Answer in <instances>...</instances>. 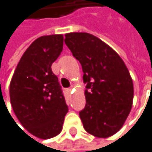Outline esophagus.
<instances>
[{
	"instance_id": "obj_1",
	"label": "esophagus",
	"mask_w": 152,
	"mask_h": 152,
	"mask_svg": "<svg viewBox=\"0 0 152 152\" xmlns=\"http://www.w3.org/2000/svg\"><path fill=\"white\" fill-rule=\"evenodd\" d=\"M74 89H75V87L72 85V87H69V88L68 89V91H69V92H72V91H74Z\"/></svg>"
}]
</instances>
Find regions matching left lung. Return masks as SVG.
Wrapping results in <instances>:
<instances>
[{
  "mask_svg": "<svg viewBox=\"0 0 152 152\" xmlns=\"http://www.w3.org/2000/svg\"><path fill=\"white\" fill-rule=\"evenodd\" d=\"M65 44L83 68L86 104L80 112L84 129L108 137L123 126L134 97L132 78L123 59L100 38L89 33H68Z\"/></svg>",
  "mask_w": 152,
  "mask_h": 152,
  "instance_id": "8db88e82",
  "label": "left lung"
}]
</instances>
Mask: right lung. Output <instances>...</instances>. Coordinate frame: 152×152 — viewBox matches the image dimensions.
<instances>
[{
	"label": "right lung",
	"instance_id": "obj_1",
	"mask_svg": "<svg viewBox=\"0 0 152 152\" xmlns=\"http://www.w3.org/2000/svg\"><path fill=\"white\" fill-rule=\"evenodd\" d=\"M63 49V36L36 39L23 54L10 83V100L16 117L33 136L48 140L58 136L68 106L51 65Z\"/></svg>",
	"mask_w": 152,
	"mask_h": 152
}]
</instances>
